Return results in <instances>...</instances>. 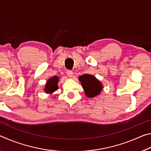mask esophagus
<instances>
[{
  "mask_svg": "<svg viewBox=\"0 0 151 151\" xmlns=\"http://www.w3.org/2000/svg\"><path fill=\"white\" fill-rule=\"evenodd\" d=\"M66 73H67V75L69 78H72L73 76V73L71 70H68Z\"/></svg>",
  "mask_w": 151,
  "mask_h": 151,
  "instance_id": "34e87169",
  "label": "esophagus"
}]
</instances>
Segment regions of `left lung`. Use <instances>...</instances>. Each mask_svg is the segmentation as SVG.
<instances>
[{
	"label": "left lung",
	"mask_w": 151,
	"mask_h": 151,
	"mask_svg": "<svg viewBox=\"0 0 151 151\" xmlns=\"http://www.w3.org/2000/svg\"><path fill=\"white\" fill-rule=\"evenodd\" d=\"M78 81L85 91V95L88 98L98 96L103 89V84L94 75L85 74L79 76Z\"/></svg>",
	"instance_id": "8db88e82"
}]
</instances>
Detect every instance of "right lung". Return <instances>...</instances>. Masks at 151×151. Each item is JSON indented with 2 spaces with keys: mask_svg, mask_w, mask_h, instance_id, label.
Returning <instances> with one entry per match:
<instances>
[{
  "mask_svg": "<svg viewBox=\"0 0 151 151\" xmlns=\"http://www.w3.org/2000/svg\"><path fill=\"white\" fill-rule=\"evenodd\" d=\"M58 81H59V77L57 76H54L48 79L46 83L45 87L44 88L45 93L51 94L58 90Z\"/></svg>",
  "mask_w": 151,
  "mask_h": 151,
  "instance_id": "obj_1",
  "label": "right lung"
}]
</instances>
